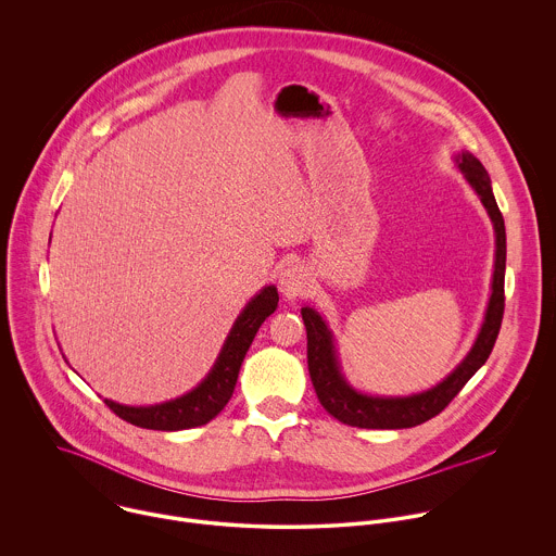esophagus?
Returning <instances> with one entry per match:
<instances>
[{
	"mask_svg": "<svg viewBox=\"0 0 556 556\" xmlns=\"http://www.w3.org/2000/svg\"><path fill=\"white\" fill-rule=\"evenodd\" d=\"M278 287H280V293H282L285 300H298V298L306 295V291L311 287V276L302 265L295 263V265H289L280 274Z\"/></svg>",
	"mask_w": 556,
	"mask_h": 556,
	"instance_id": "34e87169",
	"label": "esophagus"
}]
</instances>
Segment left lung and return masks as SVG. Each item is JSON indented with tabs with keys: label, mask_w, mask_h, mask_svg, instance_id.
<instances>
[{
	"label": "left lung",
	"mask_w": 556,
	"mask_h": 556,
	"mask_svg": "<svg viewBox=\"0 0 556 556\" xmlns=\"http://www.w3.org/2000/svg\"><path fill=\"white\" fill-rule=\"evenodd\" d=\"M454 163L460 169L463 178L480 198L495 232V263H493L491 295L484 311V321L467 356L432 389H426L421 393H410V395H369L354 389L345 380V376L341 374L332 330L313 306H304L302 319H304L306 339H308L306 358H308V374H311L315 393L321 406L334 419L348 426L397 430V428H413L417 424L428 421L452 402V397L484 365V361L493 350V343L500 332L502 315H504V269H506L504 219L495 204L491 180L482 163L469 152L456 154Z\"/></svg>",
	"instance_id": "obj_1"
}]
</instances>
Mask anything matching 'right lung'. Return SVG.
Returning <instances> with one entry per match:
<instances>
[{
  "label": "right lung",
  "mask_w": 556,
  "mask_h": 556,
  "mask_svg": "<svg viewBox=\"0 0 556 556\" xmlns=\"http://www.w3.org/2000/svg\"><path fill=\"white\" fill-rule=\"evenodd\" d=\"M278 289L274 285L263 287L235 319L224 348L206 374V378L189 393L161 402L154 406H126L113 400H104L113 413L122 419L150 430H187L208 424L232 397L241 363L261 328V324L276 311Z\"/></svg>",
  "instance_id": "obj_1"
}]
</instances>
